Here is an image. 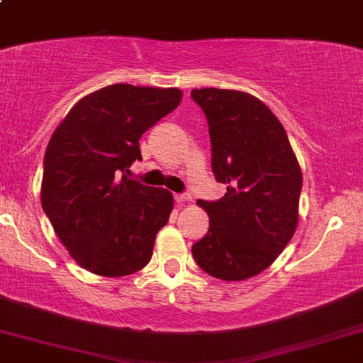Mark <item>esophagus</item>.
Segmentation results:
<instances>
[{"instance_id":"1","label":"esophagus","mask_w":363,"mask_h":363,"mask_svg":"<svg viewBox=\"0 0 363 363\" xmlns=\"http://www.w3.org/2000/svg\"><path fill=\"white\" fill-rule=\"evenodd\" d=\"M174 199H176V203H179V205H182V203H187L193 199V196L191 194H174Z\"/></svg>"}]
</instances>
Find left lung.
<instances>
[{"label":"left lung","mask_w":363,"mask_h":363,"mask_svg":"<svg viewBox=\"0 0 363 363\" xmlns=\"http://www.w3.org/2000/svg\"><path fill=\"white\" fill-rule=\"evenodd\" d=\"M208 119L211 169L227 186L218 201H203L210 228L193 245L203 272L242 281L264 272L297 230L302 170L285 129L266 104L239 90L196 89Z\"/></svg>","instance_id":"1"}]
</instances>
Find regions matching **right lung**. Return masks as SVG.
I'll return each mask as SVG.
<instances>
[{"label":"right lung","instance_id":"1","mask_svg":"<svg viewBox=\"0 0 363 363\" xmlns=\"http://www.w3.org/2000/svg\"><path fill=\"white\" fill-rule=\"evenodd\" d=\"M181 99L179 89L116 83L80 99L54 129L40 203L62 245L86 272L126 277L152 259L174 198L124 172L141 160V135Z\"/></svg>","mask_w":363,"mask_h":363}]
</instances>
